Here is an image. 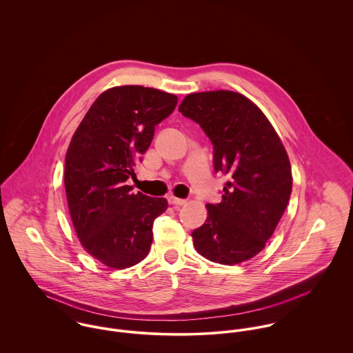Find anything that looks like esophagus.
<instances>
[{
    "mask_svg": "<svg viewBox=\"0 0 353 353\" xmlns=\"http://www.w3.org/2000/svg\"><path fill=\"white\" fill-rule=\"evenodd\" d=\"M168 202L171 203V205H185L186 203V200H182V199H176V197H172V196H170L168 197Z\"/></svg>",
    "mask_w": 353,
    "mask_h": 353,
    "instance_id": "obj_1",
    "label": "esophagus"
}]
</instances>
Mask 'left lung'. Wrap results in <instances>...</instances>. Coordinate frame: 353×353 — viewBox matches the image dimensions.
<instances>
[{
  "label": "left lung",
  "instance_id": "1",
  "mask_svg": "<svg viewBox=\"0 0 353 353\" xmlns=\"http://www.w3.org/2000/svg\"><path fill=\"white\" fill-rule=\"evenodd\" d=\"M179 112L200 123L213 144L216 172L228 175L221 202L192 232L203 258L236 265L261 252L273 235L292 192L288 153L274 128L250 99L234 91L188 95Z\"/></svg>",
  "mask_w": 353,
  "mask_h": 353
}]
</instances>
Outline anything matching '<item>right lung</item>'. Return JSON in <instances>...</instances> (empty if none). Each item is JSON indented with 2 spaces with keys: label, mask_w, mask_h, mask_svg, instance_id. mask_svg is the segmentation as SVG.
Returning a JSON list of instances; mask_svg holds the SVG:
<instances>
[{
  "label": "right lung",
  "mask_w": 353,
  "mask_h": 353,
  "mask_svg": "<svg viewBox=\"0 0 353 353\" xmlns=\"http://www.w3.org/2000/svg\"><path fill=\"white\" fill-rule=\"evenodd\" d=\"M178 97L141 85L104 91L76 129L65 156V192L76 235L103 265L126 269L150 252L153 221L165 199L133 194L136 161Z\"/></svg>",
  "instance_id": "obj_1"
}]
</instances>
